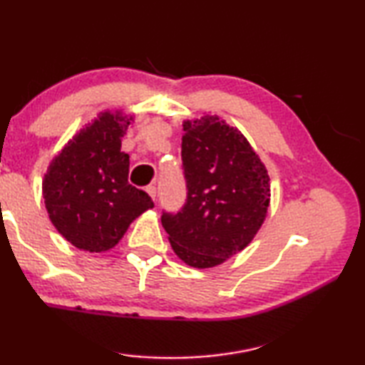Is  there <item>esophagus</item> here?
<instances>
[{
    "label": "esophagus",
    "mask_w": 365,
    "mask_h": 365,
    "mask_svg": "<svg viewBox=\"0 0 365 365\" xmlns=\"http://www.w3.org/2000/svg\"><path fill=\"white\" fill-rule=\"evenodd\" d=\"M146 193L151 196L153 201L156 200V187H153V185H150V187H146Z\"/></svg>",
    "instance_id": "34e87169"
}]
</instances>
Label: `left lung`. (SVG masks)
<instances>
[{
    "instance_id": "obj_1",
    "label": "left lung",
    "mask_w": 365,
    "mask_h": 365,
    "mask_svg": "<svg viewBox=\"0 0 365 365\" xmlns=\"http://www.w3.org/2000/svg\"><path fill=\"white\" fill-rule=\"evenodd\" d=\"M183 132L187 202L160 222L185 264L211 269L256 237L267 215L270 178L245 135L219 115L185 120Z\"/></svg>"
}]
</instances>
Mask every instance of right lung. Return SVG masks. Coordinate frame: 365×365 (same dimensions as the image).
<instances>
[{
    "instance_id": "right-lung-1",
    "label": "right lung",
    "mask_w": 365,
    "mask_h": 365,
    "mask_svg": "<svg viewBox=\"0 0 365 365\" xmlns=\"http://www.w3.org/2000/svg\"><path fill=\"white\" fill-rule=\"evenodd\" d=\"M133 115L103 110L49 163L41 190L51 224L76 248L103 252L120 242L154 202L128 183L122 137Z\"/></svg>"
}]
</instances>
